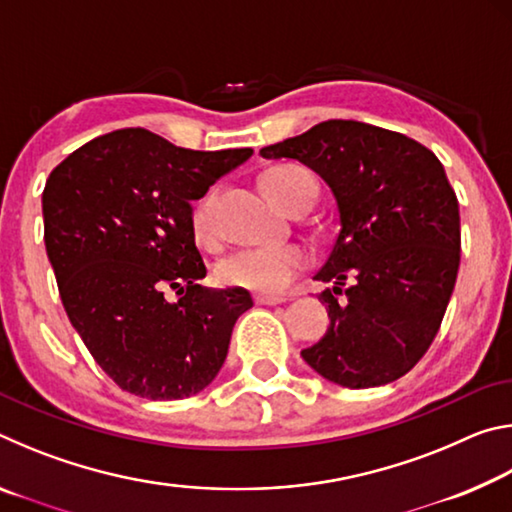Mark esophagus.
I'll use <instances>...</instances> for the list:
<instances>
[{"instance_id":"esophagus-1","label":"esophagus","mask_w":512,"mask_h":512,"mask_svg":"<svg viewBox=\"0 0 512 512\" xmlns=\"http://www.w3.org/2000/svg\"><path fill=\"white\" fill-rule=\"evenodd\" d=\"M257 305H280L284 302V298H277V296H255Z\"/></svg>"}]
</instances>
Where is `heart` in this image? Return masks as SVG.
<instances>
[{"label": "heart", "mask_w": 512, "mask_h": 512, "mask_svg": "<svg viewBox=\"0 0 512 512\" xmlns=\"http://www.w3.org/2000/svg\"><path fill=\"white\" fill-rule=\"evenodd\" d=\"M262 189L282 207H289L305 183H314L300 167H273L262 173ZM216 192H207L198 198L192 212V232L201 246H212L216 241ZM309 262L307 253L298 246H253L239 248L225 255L216 264V280L228 287L248 289L264 296H277L291 287V282L305 271Z\"/></svg>", "instance_id": "b5f03b06"}]
</instances>
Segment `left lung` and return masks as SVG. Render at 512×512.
Wrapping results in <instances>:
<instances>
[{"mask_svg":"<svg viewBox=\"0 0 512 512\" xmlns=\"http://www.w3.org/2000/svg\"><path fill=\"white\" fill-rule=\"evenodd\" d=\"M259 155L316 171L339 207V237L314 275L332 282L318 296L329 327L302 359L345 388L400 379L436 339L461 264V216L443 164L411 137L352 119L323 121Z\"/></svg>","mask_w":512,"mask_h":512,"instance_id":"8db88e82","label":"left lung"}]
</instances>
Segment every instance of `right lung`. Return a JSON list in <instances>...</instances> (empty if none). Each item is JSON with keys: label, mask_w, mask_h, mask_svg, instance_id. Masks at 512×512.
Masks as SVG:
<instances>
[{"label": "right lung", "mask_w": 512, "mask_h": 512, "mask_svg": "<svg viewBox=\"0 0 512 512\" xmlns=\"http://www.w3.org/2000/svg\"><path fill=\"white\" fill-rule=\"evenodd\" d=\"M253 149H180L144 128L94 137L49 173L45 246L69 323L103 372L146 400L201 393L253 307L244 289H205L192 201ZM167 288L181 298L169 303Z\"/></svg>", "instance_id": "obj_1"}]
</instances>
